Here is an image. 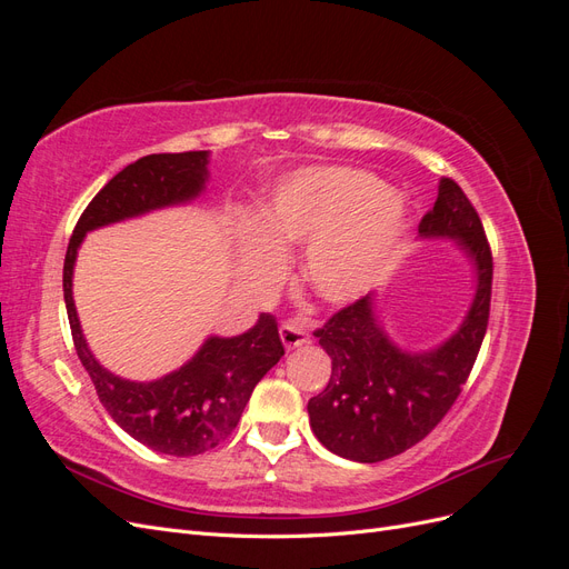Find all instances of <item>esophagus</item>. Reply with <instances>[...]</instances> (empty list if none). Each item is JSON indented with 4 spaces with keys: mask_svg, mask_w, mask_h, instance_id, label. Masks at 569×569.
<instances>
[{
    "mask_svg": "<svg viewBox=\"0 0 569 569\" xmlns=\"http://www.w3.org/2000/svg\"><path fill=\"white\" fill-rule=\"evenodd\" d=\"M280 339L284 343V349L291 351V349L303 347L311 337H308V332L303 330V325L299 320H287L280 325Z\"/></svg>",
    "mask_w": 569,
    "mask_h": 569,
    "instance_id": "obj_1",
    "label": "esophagus"
}]
</instances>
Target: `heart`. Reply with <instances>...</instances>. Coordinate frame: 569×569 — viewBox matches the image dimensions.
Returning <instances> with one entry per match:
<instances>
[{
  "label": "heart",
  "instance_id": "obj_1",
  "mask_svg": "<svg viewBox=\"0 0 569 569\" xmlns=\"http://www.w3.org/2000/svg\"><path fill=\"white\" fill-rule=\"evenodd\" d=\"M403 222L401 197L363 170H297L256 206L253 226H237L239 272L263 282L282 253L308 244L303 282L327 303H349L380 278Z\"/></svg>",
  "mask_w": 569,
  "mask_h": 569
}]
</instances>
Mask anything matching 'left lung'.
Here are the masks:
<instances>
[{
	"mask_svg": "<svg viewBox=\"0 0 569 569\" xmlns=\"http://www.w3.org/2000/svg\"><path fill=\"white\" fill-rule=\"evenodd\" d=\"M418 232L422 239H456L475 266V299L458 330L429 351L396 347L377 318L375 295L341 308L313 332L332 358V377L308 401V418L325 449L347 460L380 462L432 432L458 399L487 335L491 249L458 182L441 178L435 209Z\"/></svg>",
	"mask_w": 569,
	"mask_h": 569,
	"instance_id": "8db88e82",
	"label": "left lung"
}]
</instances>
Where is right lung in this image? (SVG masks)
I'll use <instances>...</instances> for the list:
<instances>
[{"label": "right lung", "mask_w": 569, "mask_h": 569, "mask_svg": "<svg viewBox=\"0 0 569 569\" xmlns=\"http://www.w3.org/2000/svg\"><path fill=\"white\" fill-rule=\"evenodd\" d=\"M209 180V151L149 153L111 178L82 211L63 261V299L82 368L101 406L132 439L166 456H199L226 441L249 403L253 387L284 356L278 322L261 313L237 337H209L173 372L132 382L109 372L82 337L73 301V268L88 232L197 199Z\"/></svg>", "instance_id": "right-lung-1"}]
</instances>
